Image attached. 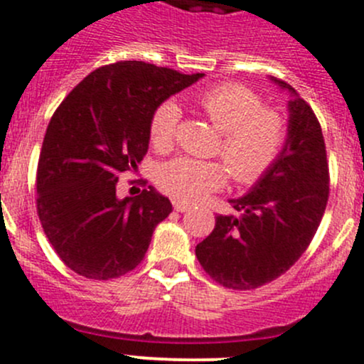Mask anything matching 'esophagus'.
<instances>
[{"label":"esophagus","instance_id":"34e87169","mask_svg":"<svg viewBox=\"0 0 364 364\" xmlns=\"http://www.w3.org/2000/svg\"><path fill=\"white\" fill-rule=\"evenodd\" d=\"M172 204H174V210L176 211H186L190 208L188 203H185V200H172Z\"/></svg>","mask_w":364,"mask_h":364}]
</instances>
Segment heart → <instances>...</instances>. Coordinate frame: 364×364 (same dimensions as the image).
Returning a JSON list of instances; mask_svg holds the SVG:
<instances>
[{"label": "heart", "mask_w": 364, "mask_h": 364, "mask_svg": "<svg viewBox=\"0 0 364 364\" xmlns=\"http://www.w3.org/2000/svg\"><path fill=\"white\" fill-rule=\"evenodd\" d=\"M197 107L220 132L218 160L174 158L158 171V185L181 200H199L222 188L228 171L238 185H254L277 164L288 139V121L277 108L264 107L254 90L240 83H220L204 88ZM181 110L172 100L154 108L149 122L151 142L156 149L174 146Z\"/></svg>", "instance_id": "b5f03b06"}]
</instances>
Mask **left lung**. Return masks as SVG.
<instances>
[{
	"mask_svg": "<svg viewBox=\"0 0 364 364\" xmlns=\"http://www.w3.org/2000/svg\"><path fill=\"white\" fill-rule=\"evenodd\" d=\"M272 80L291 94L283 153L247 196L229 200L238 217L217 215L215 229L196 247L204 272L231 290L259 288L290 270L311 243L329 199L318 119L295 88Z\"/></svg>",
	"mask_w": 364,
	"mask_h": 364,
	"instance_id": "8db88e82",
	"label": "left lung"
}]
</instances>
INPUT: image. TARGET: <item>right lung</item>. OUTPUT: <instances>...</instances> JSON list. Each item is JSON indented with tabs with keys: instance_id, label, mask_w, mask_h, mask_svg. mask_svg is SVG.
Wrapping results in <instances>:
<instances>
[{
	"instance_id": "obj_1",
	"label": "right lung",
	"mask_w": 364,
	"mask_h": 364,
	"mask_svg": "<svg viewBox=\"0 0 364 364\" xmlns=\"http://www.w3.org/2000/svg\"><path fill=\"white\" fill-rule=\"evenodd\" d=\"M204 74L124 60L96 69L49 121L37 167V213L60 259L87 279L136 268L172 204L154 188L117 197L149 147L154 108Z\"/></svg>"
}]
</instances>
